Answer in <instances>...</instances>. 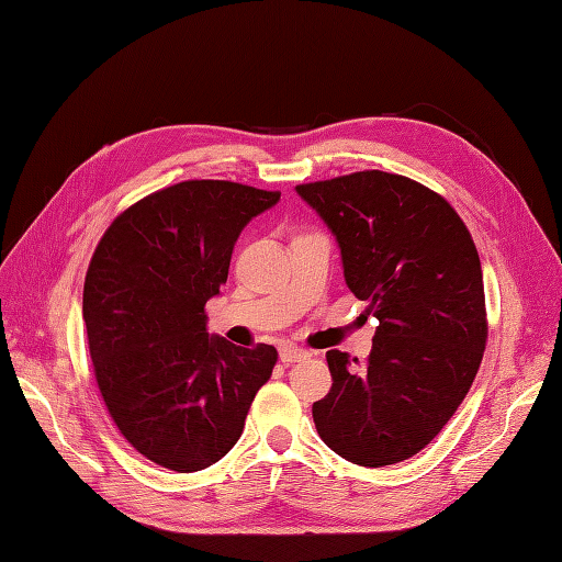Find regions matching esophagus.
I'll use <instances>...</instances> for the list:
<instances>
[{"mask_svg": "<svg viewBox=\"0 0 562 562\" xmlns=\"http://www.w3.org/2000/svg\"><path fill=\"white\" fill-rule=\"evenodd\" d=\"M310 351L307 349H300V347H293V345H285V347H281V363H285V366H293V363H297V361H304V359H310Z\"/></svg>", "mask_w": 562, "mask_h": 562, "instance_id": "obj_1", "label": "esophagus"}]
</instances>
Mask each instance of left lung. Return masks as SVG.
<instances>
[{"label": "left lung", "mask_w": 562, "mask_h": 562, "mask_svg": "<svg viewBox=\"0 0 562 562\" xmlns=\"http://www.w3.org/2000/svg\"><path fill=\"white\" fill-rule=\"evenodd\" d=\"M295 190L326 220L349 291L380 321L363 366L326 353L333 386L312 407L316 431L359 467L403 462L446 427L481 368L479 250L450 203L405 176L359 171Z\"/></svg>", "instance_id": "1"}]
</instances>
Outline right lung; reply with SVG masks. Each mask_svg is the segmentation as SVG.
Returning a JSON list of instances; mask_svg holds the SVG:
<instances>
[{"instance_id":"right-lung-1","label":"right lung","mask_w":562,"mask_h":562,"mask_svg":"<svg viewBox=\"0 0 562 562\" xmlns=\"http://www.w3.org/2000/svg\"><path fill=\"white\" fill-rule=\"evenodd\" d=\"M281 192L184 180L119 213L83 281L93 375L108 413L149 462L201 471L239 440L271 378V345L206 333V302L227 283L236 239Z\"/></svg>"}]
</instances>
